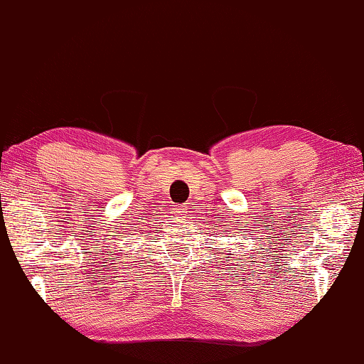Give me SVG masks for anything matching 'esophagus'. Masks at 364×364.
I'll list each match as a JSON object with an SVG mask.
<instances>
[{"instance_id":"esophagus-1","label":"esophagus","mask_w":364,"mask_h":364,"mask_svg":"<svg viewBox=\"0 0 364 364\" xmlns=\"http://www.w3.org/2000/svg\"><path fill=\"white\" fill-rule=\"evenodd\" d=\"M176 213L181 216V214L186 213V206H178V208H176Z\"/></svg>"}]
</instances>
